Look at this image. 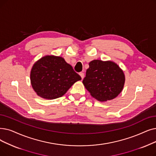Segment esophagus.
<instances>
[{
    "mask_svg": "<svg viewBox=\"0 0 156 156\" xmlns=\"http://www.w3.org/2000/svg\"><path fill=\"white\" fill-rule=\"evenodd\" d=\"M79 74H80V76H81V78H82V79H83L84 78V73H83L81 72V73H79Z\"/></svg>",
    "mask_w": 156,
    "mask_h": 156,
    "instance_id": "1",
    "label": "esophagus"
}]
</instances>
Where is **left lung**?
<instances>
[{
	"mask_svg": "<svg viewBox=\"0 0 156 156\" xmlns=\"http://www.w3.org/2000/svg\"><path fill=\"white\" fill-rule=\"evenodd\" d=\"M125 76L112 61L94 60L89 62L83 83L91 96L100 101L115 98L122 90Z\"/></svg>",
	"mask_w": 156,
	"mask_h": 156,
	"instance_id": "left-lung-1",
	"label": "left lung"
}]
</instances>
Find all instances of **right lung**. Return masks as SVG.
Returning <instances> with one entry per match:
<instances>
[{
    "label": "right lung",
    "instance_id": "1",
    "mask_svg": "<svg viewBox=\"0 0 156 156\" xmlns=\"http://www.w3.org/2000/svg\"><path fill=\"white\" fill-rule=\"evenodd\" d=\"M78 74L61 57L46 55L33 65L30 82L39 96L46 99L62 97L77 81Z\"/></svg>",
    "mask_w": 156,
    "mask_h": 156
}]
</instances>
